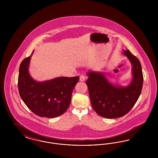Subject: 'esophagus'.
I'll return each instance as SVG.
<instances>
[{
    "label": "esophagus",
    "instance_id": "1",
    "mask_svg": "<svg viewBox=\"0 0 158 158\" xmlns=\"http://www.w3.org/2000/svg\"><path fill=\"white\" fill-rule=\"evenodd\" d=\"M85 79H86V77H85V76L84 75H81L80 76V81L83 82V81H84L85 80Z\"/></svg>",
    "mask_w": 158,
    "mask_h": 158
}]
</instances>
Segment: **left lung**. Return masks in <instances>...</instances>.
<instances>
[{
    "instance_id": "left-lung-1",
    "label": "left lung",
    "mask_w": 158,
    "mask_h": 158,
    "mask_svg": "<svg viewBox=\"0 0 158 158\" xmlns=\"http://www.w3.org/2000/svg\"><path fill=\"white\" fill-rule=\"evenodd\" d=\"M132 64L133 79L127 86L114 85L105 73L89 71L86 83L91 105L99 115L106 118L121 117L135 105L141 94L143 83L142 66L139 60L129 50H124Z\"/></svg>"
}]
</instances>
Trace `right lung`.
<instances>
[{"label": "right lung", "instance_id": "obj_1", "mask_svg": "<svg viewBox=\"0 0 158 158\" xmlns=\"http://www.w3.org/2000/svg\"><path fill=\"white\" fill-rule=\"evenodd\" d=\"M32 53L23 60L19 66L18 85L20 97L38 116L48 118L59 117L68 110L72 91L79 77H58L43 82L35 81L28 71Z\"/></svg>", "mask_w": 158, "mask_h": 158}]
</instances>
